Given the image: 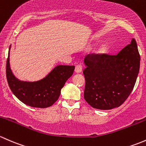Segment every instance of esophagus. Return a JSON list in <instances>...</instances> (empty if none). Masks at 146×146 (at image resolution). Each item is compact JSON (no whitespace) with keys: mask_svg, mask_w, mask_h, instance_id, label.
I'll list each match as a JSON object with an SVG mask.
<instances>
[{"mask_svg":"<svg viewBox=\"0 0 146 146\" xmlns=\"http://www.w3.org/2000/svg\"><path fill=\"white\" fill-rule=\"evenodd\" d=\"M75 72L76 73H81L82 72V67L81 64H77L75 67Z\"/></svg>","mask_w":146,"mask_h":146,"instance_id":"obj_1","label":"esophagus"}]
</instances>
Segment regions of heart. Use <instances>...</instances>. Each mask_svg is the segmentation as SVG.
Wrapping results in <instances>:
<instances>
[{"label":"heart","mask_w":146,"mask_h":146,"mask_svg":"<svg viewBox=\"0 0 146 146\" xmlns=\"http://www.w3.org/2000/svg\"><path fill=\"white\" fill-rule=\"evenodd\" d=\"M106 50H107L106 46H103L101 48H100V50H99V51H100V52H105Z\"/></svg>","instance_id":"obj_1"}]
</instances>
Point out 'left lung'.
Masks as SVG:
<instances>
[{"label": "left lung", "mask_w": 146, "mask_h": 146, "mask_svg": "<svg viewBox=\"0 0 146 146\" xmlns=\"http://www.w3.org/2000/svg\"><path fill=\"white\" fill-rule=\"evenodd\" d=\"M84 97L92 108L111 110L124 103L133 89L140 68L134 38L117 55L88 54L84 59Z\"/></svg>", "instance_id": "1"}]
</instances>
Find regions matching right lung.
Instances as JSON below:
<instances>
[{"instance_id":"right-lung-1","label":"right lung","mask_w":146,"mask_h":146,"mask_svg":"<svg viewBox=\"0 0 146 146\" xmlns=\"http://www.w3.org/2000/svg\"><path fill=\"white\" fill-rule=\"evenodd\" d=\"M9 55L10 52L6 62V77L9 87L20 101L33 108H45L53 105L59 98L61 89L74 70V66L58 65L38 82H21L12 72Z\"/></svg>"}]
</instances>
